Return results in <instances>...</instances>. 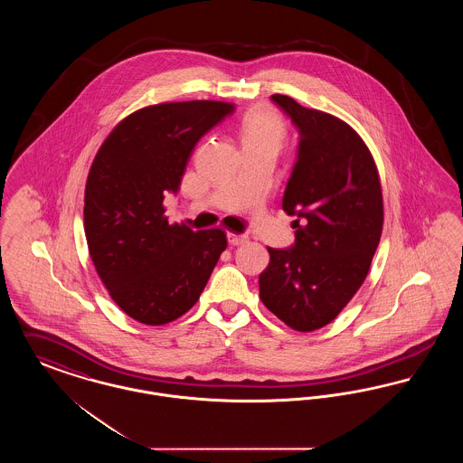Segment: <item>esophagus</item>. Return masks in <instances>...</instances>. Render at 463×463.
Segmentation results:
<instances>
[{
	"label": "esophagus",
	"mask_w": 463,
	"mask_h": 463,
	"mask_svg": "<svg viewBox=\"0 0 463 463\" xmlns=\"http://www.w3.org/2000/svg\"><path fill=\"white\" fill-rule=\"evenodd\" d=\"M227 240H229V244H232V246H240V244L248 242V236H246V234H236V232H229V234H227Z\"/></svg>",
	"instance_id": "esophagus-1"
}]
</instances>
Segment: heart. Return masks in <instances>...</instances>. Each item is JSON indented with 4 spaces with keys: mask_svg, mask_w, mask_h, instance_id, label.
<instances>
[{
    "mask_svg": "<svg viewBox=\"0 0 463 463\" xmlns=\"http://www.w3.org/2000/svg\"><path fill=\"white\" fill-rule=\"evenodd\" d=\"M287 138V125L276 110L259 108L250 110L241 121L242 146L246 144H270L281 147Z\"/></svg>",
    "mask_w": 463,
    "mask_h": 463,
    "instance_id": "obj_1",
    "label": "heart"
}]
</instances>
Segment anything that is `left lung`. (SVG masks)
<instances>
[{
    "mask_svg": "<svg viewBox=\"0 0 463 463\" xmlns=\"http://www.w3.org/2000/svg\"><path fill=\"white\" fill-rule=\"evenodd\" d=\"M302 135L283 210L293 248H267L260 300L291 330L331 323L364 283L383 227L378 168L359 133L344 119L272 95Z\"/></svg>",
    "mask_w": 463,
    "mask_h": 463,
    "instance_id": "obj_1",
    "label": "left lung"
}]
</instances>
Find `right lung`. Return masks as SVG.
I'll return each instance as SVG.
<instances>
[{
  "instance_id": "1",
  "label": "right lung",
  "mask_w": 463,
  "mask_h": 463,
  "mask_svg": "<svg viewBox=\"0 0 463 463\" xmlns=\"http://www.w3.org/2000/svg\"><path fill=\"white\" fill-rule=\"evenodd\" d=\"M234 104L163 102L135 110L102 142L85 187L90 259L116 306L161 326L199 300L222 251L225 231L170 223L163 199L178 189L199 138Z\"/></svg>"
}]
</instances>
